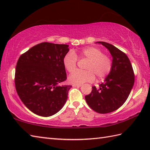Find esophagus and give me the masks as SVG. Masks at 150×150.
<instances>
[{
  "mask_svg": "<svg viewBox=\"0 0 150 150\" xmlns=\"http://www.w3.org/2000/svg\"><path fill=\"white\" fill-rule=\"evenodd\" d=\"M72 86H73V87H81L82 85L81 84H73Z\"/></svg>",
  "mask_w": 150,
  "mask_h": 150,
  "instance_id": "1",
  "label": "esophagus"
}]
</instances>
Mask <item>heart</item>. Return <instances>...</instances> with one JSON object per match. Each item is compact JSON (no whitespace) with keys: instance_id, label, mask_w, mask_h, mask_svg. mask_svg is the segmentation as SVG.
<instances>
[{"instance_id":"heart-1","label":"heart","mask_w":150,"mask_h":150,"mask_svg":"<svg viewBox=\"0 0 150 150\" xmlns=\"http://www.w3.org/2000/svg\"><path fill=\"white\" fill-rule=\"evenodd\" d=\"M79 57L89 60L86 66V71H75L69 77V81L73 84H81L86 82H92L95 76L98 79H103L112 69V62L108 56L104 54L96 47H88L79 52ZM77 57L73 51H69L63 58V64L66 70L73 73L77 68Z\"/></svg>"}]
</instances>
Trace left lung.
<instances>
[{
	"label": "left lung",
	"mask_w": 150,
	"mask_h": 150,
	"mask_svg": "<svg viewBox=\"0 0 150 150\" xmlns=\"http://www.w3.org/2000/svg\"><path fill=\"white\" fill-rule=\"evenodd\" d=\"M105 47L112 57V69L99 88L92 86L85 96L88 106L100 114L112 112L122 106L130 94L134 75L130 60L124 52L104 42H96Z\"/></svg>",
	"instance_id": "obj_1"
}]
</instances>
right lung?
I'll use <instances>...</instances> for the list:
<instances>
[{"label": "right lung", "instance_id": "right-lung-1", "mask_svg": "<svg viewBox=\"0 0 150 150\" xmlns=\"http://www.w3.org/2000/svg\"><path fill=\"white\" fill-rule=\"evenodd\" d=\"M69 45L43 42L32 47L17 61L15 85L25 106L38 116L48 117L64 107L71 86L67 79L63 58Z\"/></svg>", "mask_w": 150, "mask_h": 150}]
</instances>
